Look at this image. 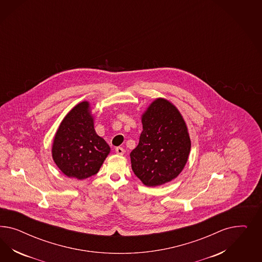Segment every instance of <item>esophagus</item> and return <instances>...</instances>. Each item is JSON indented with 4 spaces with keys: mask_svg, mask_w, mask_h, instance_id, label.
Instances as JSON below:
<instances>
[{
    "mask_svg": "<svg viewBox=\"0 0 262 262\" xmlns=\"http://www.w3.org/2000/svg\"><path fill=\"white\" fill-rule=\"evenodd\" d=\"M115 151H116V154H117V155H119V156H123V155H124V152H125V150H124L122 147H117V148L115 149Z\"/></svg>",
    "mask_w": 262,
    "mask_h": 262,
    "instance_id": "34e87169",
    "label": "esophagus"
}]
</instances>
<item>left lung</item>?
I'll return each mask as SVG.
<instances>
[{
	"label": "left lung",
	"instance_id": "8db88e82",
	"mask_svg": "<svg viewBox=\"0 0 262 262\" xmlns=\"http://www.w3.org/2000/svg\"><path fill=\"white\" fill-rule=\"evenodd\" d=\"M143 130L130 152L132 168L144 185L156 187L182 173L191 149L183 115L173 103L158 98L141 115Z\"/></svg>",
	"mask_w": 262,
	"mask_h": 262
}]
</instances>
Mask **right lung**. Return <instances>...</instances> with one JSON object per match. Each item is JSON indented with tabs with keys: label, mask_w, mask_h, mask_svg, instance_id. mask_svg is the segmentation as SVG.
Segmentation results:
<instances>
[{
	"label": "right lung",
	"mask_w": 262,
	"mask_h": 262,
	"mask_svg": "<svg viewBox=\"0 0 262 262\" xmlns=\"http://www.w3.org/2000/svg\"><path fill=\"white\" fill-rule=\"evenodd\" d=\"M111 147L96 134L94 116L88 101L76 104L56 130L52 157L68 178L84 180L97 174Z\"/></svg>",
	"instance_id": "obj_1"
}]
</instances>
